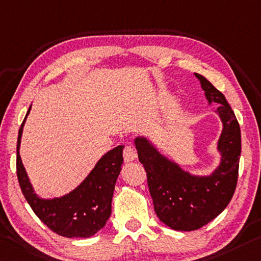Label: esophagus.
Segmentation results:
<instances>
[{
	"instance_id": "34e87169",
	"label": "esophagus",
	"mask_w": 261,
	"mask_h": 261,
	"mask_svg": "<svg viewBox=\"0 0 261 261\" xmlns=\"http://www.w3.org/2000/svg\"><path fill=\"white\" fill-rule=\"evenodd\" d=\"M123 156L126 163H129V161H134L136 158H137V151H136L132 146H125V148H124L123 151Z\"/></svg>"
}]
</instances>
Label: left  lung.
<instances>
[{
  "mask_svg": "<svg viewBox=\"0 0 261 261\" xmlns=\"http://www.w3.org/2000/svg\"><path fill=\"white\" fill-rule=\"evenodd\" d=\"M209 103H218L217 114L223 123L218 140L222 154L220 166L209 176H195L165 158L150 140H135L139 161L146 171L148 190L159 220L177 231L200 229L217 217L229 204L237 186L242 151L241 127L234 113L220 90L195 73Z\"/></svg>",
  "mask_w": 261,
  "mask_h": 261,
  "instance_id": "left-lung-1",
  "label": "left lung"
}]
</instances>
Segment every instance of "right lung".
<instances>
[{"mask_svg":"<svg viewBox=\"0 0 261 261\" xmlns=\"http://www.w3.org/2000/svg\"><path fill=\"white\" fill-rule=\"evenodd\" d=\"M18 131L16 169L19 187L37 217L53 232L67 238H88L106 225L111 214L116 180L123 164V145L106 153L80 186L67 195L43 200L34 193L19 155V145L24 123Z\"/></svg>","mask_w":261,"mask_h":261,"instance_id":"1","label":"right lung"}]
</instances>
